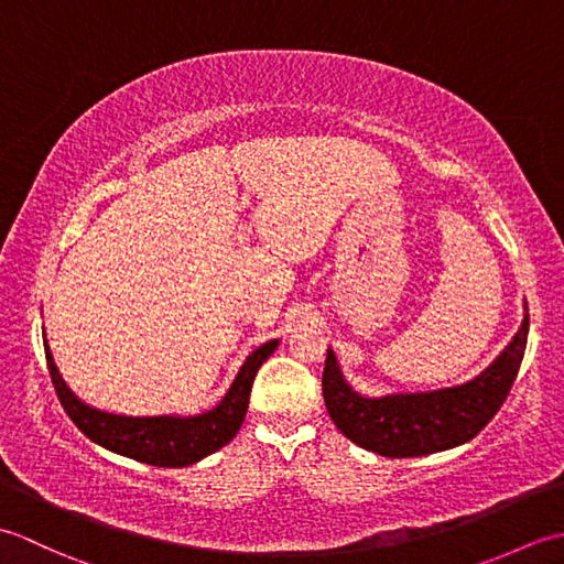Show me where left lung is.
Wrapping results in <instances>:
<instances>
[{"label": "left lung", "instance_id": "8db88e82", "mask_svg": "<svg viewBox=\"0 0 564 564\" xmlns=\"http://www.w3.org/2000/svg\"><path fill=\"white\" fill-rule=\"evenodd\" d=\"M525 339H529V307L507 349L480 376L463 386L394 392L382 398H366L356 392L346 382L337 356L327 349L325 373H322L327 412L346 438L386 458H414V455L455 448L480 434L505 404L523 361Z\"/></svg>", "mask_w": 564, "mask_h": 564}]
</instances>
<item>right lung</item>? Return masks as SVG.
<instances>
[{
    "instance_id": "1",
    "label": "right lung",
    "mask_w": 564,
    "mask_h": 564,
    "mask_svg": "<svg viewBox=\"0 0 564 564\" xmlns=\"http://www.w3.org/2000/svg\"><path fill=\"white\" fill-rule=\"evenodd\" d=\"M43 346L57 400L84 436L99 443L106 451H113L140 463L158 467H186L203 460L206 455L223 448L225 443H230L237 436L249 406L251 382H254L261 364L275 351L279 339H271L251 351L242 368H239L237 378L232 380L230 390L225 392V398L213 410L194 416H126L89 406L67 388L45 339Z\"/></svg>"
}]
</instances>
